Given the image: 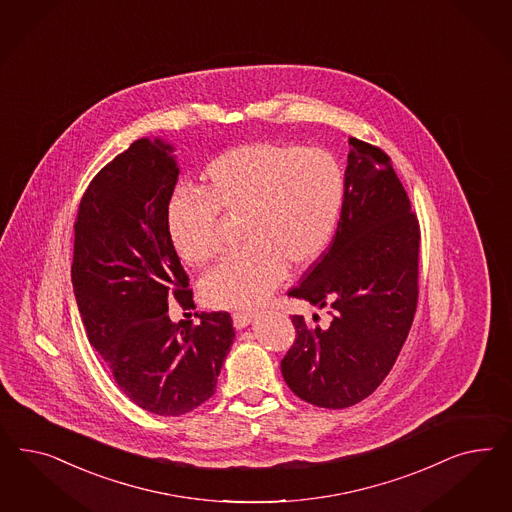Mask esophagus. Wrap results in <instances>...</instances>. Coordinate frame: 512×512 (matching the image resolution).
Segmentation results:
<instances>
[{"mask_svg": "<svg viewBox=\"0 0 512 512\" xmlns=\"http://www.w3.org/2000/svg\"><path fill=\"white\" fill-rule=\"evenodd\" d=\"M255 313L253 311H234L233 323L236 328H246L253 321Z\"/></svg>", "mask_w": 512, "mask_h": 512, "instance_id": "1", "label": "esophagus"}]
</instances>
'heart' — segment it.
I'll list each match as a JSON object with an SVG mask.
<instances>
[{
	"instance_id": "b5f03b06",
	"label": "heart",
	"mask_w": 512,
	"mask_h": 512,
	"mask_svg": "<svg viewBox=\"0 0 512 512\" xmlns=\"http://www.w3.org/2000/svg\"><path fill=\"white\" fill-rule=\"evenodd\" d=\"M204 191L180 184L165 227L176 255L201 266L221 249L217 212L240 216L246 248L208 272L202 298L214 308L263 302L293 266L310 264L330 244L345 202V172L326 148L255 142L214 157Z\"/></svg>"
}]
</instances>
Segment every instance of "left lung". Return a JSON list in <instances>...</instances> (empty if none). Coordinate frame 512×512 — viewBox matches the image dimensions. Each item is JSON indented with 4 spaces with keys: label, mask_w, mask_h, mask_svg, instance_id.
Here are the masks:
<instances>
[{
    "label": "left lung",
    "mask_w": 512,
    "mask_h": 512,
    "mask_svg": "<svg viewBox=\"0 0 512 512\" xmlns=\"http://www.w3.org/2000/svg\"><path fill=\"white\" fill-rule=\"evenodd\" d=\"M345 202L330 248L289 296L328 308V326L293 317L296 340L281 360L304 402L343 409L368 398L402 351L419 296L417 216L383 150L349 139Z\"/></svg>",
    "instance_id": "1"
}]
</instances>
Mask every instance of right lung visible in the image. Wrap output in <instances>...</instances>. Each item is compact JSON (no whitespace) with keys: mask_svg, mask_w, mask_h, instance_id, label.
<instances>
[{"mask_svg":"<svg viewBox=\"0 0 512 512\" xmlns=\"http://www.w3.org/2000/svg\"><path fill=\"white\" fill-rule=\"evenodd\" d=\"M178 163L167 140H135L86 189L75 221L71 279L88 340L131 402L161 417L193 411L216 392L234 341L227 311L172 323V296L193 304L165 210Z\"/></svg>","mask_w":512,"mask_h":512,"instance_id":"add662e5","label":"right lung"}]
</instances>
